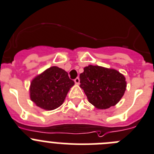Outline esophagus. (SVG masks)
Returning <instances> with one entry per match:
<instances>
[{
  "label": "esophagus",
  "instance_id": "1",
  "mask_svg": "<svg viewBox=\"0 0 154 154\" xmlns=\"http://www.w3.org/2000/svg\"><path fill=\"white\" fill-rule=\"evenodd\" d=\"M74 82H75L76 84H80V78L79 77H77V78L74 79Z\"/></svg>",
  "mask_w": 154,
  "mask_h": 154
}]
</instances>
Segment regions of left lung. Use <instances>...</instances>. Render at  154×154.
<instances>
[{
	"instance_id": "obj_1",
	"label": "left lung",
	"mask_w": 154,
	"mask_h": 154,
	"mask_svg": "<svg viewBox=\"0 0 154 154\" xmlns=\"http://www.w3.org/2000/svg\"><path fill=\"white\" fill-rule=\"evenodd\" d=\"M80 74V87L92 105L106 109L119 103L126 90L124 75L100 66L89 65Z\"/></svg>"
}]
</instances>
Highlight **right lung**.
I'll return each instance as SVG.
<instances>
[{
	"instance_id": "obj_1",
	"label": "right lung",
	"mask_w": 154,
	"mask_h": 154,
	"mask_svg": "<svg viewBox=\"0 0 154 154\" xmlns=\"http://www.w3.org/2000/svg\"><path fill=\"white\" fill-rule=\"evenodd\" d=\"M74 84V80L69 78L65 70L55 66L51 67L32 80L30 98L43 109H55L62 105Z\"/></svg>"
}]
</instances>
